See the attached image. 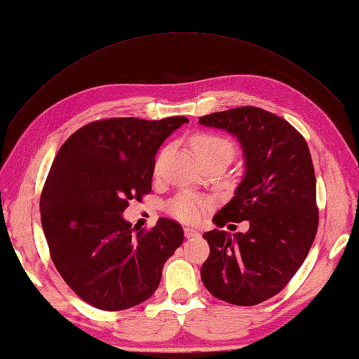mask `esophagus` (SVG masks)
<instances>
[{
    "label": "esophagus",
    "instance_id": "esophagus-1",
    "mask_svg": "<svg viewBox=\"0 0 359 359\" xmlns=\"http://www.w3.org/2000/svg\"><path fill=\"white\" fill-rule=\"evenodd\" d=\"M184 233H185V236H187L188 239H191V238H199V236H201V234H199L198 231L194 229V228H184Z\"/></svg>",
    "mask_w": 359,
    "mask_h": 359
}]
</instances>
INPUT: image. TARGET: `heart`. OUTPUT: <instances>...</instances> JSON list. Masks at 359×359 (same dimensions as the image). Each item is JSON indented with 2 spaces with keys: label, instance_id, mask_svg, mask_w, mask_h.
<instances>
[{
  "label": "heart",
  "instance_id": "b5f03b06",
  "mask_svg": "<svg viewBox=\"0 0 359 359\" xmlns=\"http://www.w3.org/2000/svg\"><path fill=\"white\" fill-rule=\"evenodd\" d=\"M193 151L198 160L203 161L210 156H224L231 160L234 154V145L226 137L212 135V133H201L191 139ZM208 208V201L193 194H180L169 205V212L182 222H196L201 218L204 209Z\"/></svg>",
  "mask_w": 359,
  "mask_h": 359
}]
</instances>
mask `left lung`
Returning a JSON list of instances; mask_svg holds the SVG:
<instances>
[{"instance_id": "1", "label": "left lung", "mask_w": 359, "mask_h": 359, "mask_svg": "<svg viewBox=\"0 0 359 359\" xmlns=\"http://www.w3.org/2000/svg\"><path fill=\"white\" fill-rule=\"evenodd\" d=\"M199 123L238 137L244 179L214 223L247 220V233L203 234L210 247L201 280L210 294L236 306H257L287 287L318 229L317 180L306 139L287 120L253 106L214 112Z\"/></svg>"}]
</instances>
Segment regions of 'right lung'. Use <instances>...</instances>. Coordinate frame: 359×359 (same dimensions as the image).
I'll return each instance as SVG.
<instances>
[{
  "label": "right lung",
  "mask_w": 359,
  "mask_h": 359,
  "mask_svg": "<svg viewBox=\"0 0 359 359\" xmlns=\"http://www.w3.org/2000/svg\"><path fill=\"white\" fill-rule=\"evenodd\" d=\"M187 117H117L79 128L60 147L41 193L48 252L71 290L101 311H125L155 293L184 229L160 218L149 231L123 220L151 190L155 155Z\"/></svg>",
  "instance_id": "obj_1"
}]
</instances>
